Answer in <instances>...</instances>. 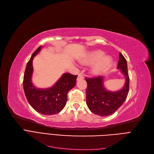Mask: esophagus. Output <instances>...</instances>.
I'll return each mask as SVG.
<instances>
[{"instance_id":"esophagus-1","label":"esophagus","mask_w":154,"mask_h":154,"mask_svg":"<svg viewBox=\"0 0 154 154\" xmlns=\"http://www.w3.org/2000/svg\"><path fill=\"white\" fill-rule=\"evenodd\" d=\"M84 79L83 75L82 73H79L77 77V80H80V79Z\"/></svg>"}]
</instances>
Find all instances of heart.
Masks as SVG:
<instances>
[{"label": "heart", "mask_w": 154, "mask_h": 154, "mask_svg": "<svg viewBox=\"0 0 154 154\" xmlns=\"http://www.w3.org/2000/svg\"><path fill=\"white\" fill-rule=\"evenodd\" d=\"M104 53L101 51H95L89 54V56L82 61L84 64H91L96 62L91 68V72L95 75H98L110 66L112 59L108 56H104Z\"/></svg>", "instance_id": "heart-1"}]
</instances>
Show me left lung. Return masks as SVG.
Here are the masks:
<instances>
[{
	"instance_id": "left-lung-1",
	"label": "left lung",
	"mask_w": 154,
	"mask_h": 154,
	"mask_svg": "<svg viewBox=\"0 0 154 154\" xmlns=\"http://www.w3.org/2000/svg\"><path fill=\"white\" fill-rule=\"evenodd\" d=\"M125 78L123 88L116 91L107 90L103 86V77L97 76L86 78L88 87L86 89V104L90 110L100 116L111 115L120 107L126 100L129 90L127 63L125 58L120 53L117 66Z\"/></svg>"
}]
</instances>
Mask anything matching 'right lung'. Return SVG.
<instances>
[{
	"instance_id": "right-lung-1",
	"label": "right lung",
	"mask_w": 154,
	"mask_h": 154,
	"mask_svg": "<svg viewBox=\"0 0 154 154\" xmlns=\"http://www.w3.org/2000/svg\"><path fill=\"white\" fill-rule=\"evenodd\" d=\"M42 46L34 52L25 70L23 86L25 95L34 110L45 115H56L63 110L67 102V94L76 84L77 75L64 73L54 85L46 89L34 87L31 78L33 72L32 60L41 51Z\"/></svg>"
}]
</instances>
